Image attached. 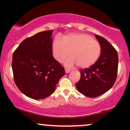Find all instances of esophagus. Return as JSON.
Wrapping results in <instances>:
<instances>
[{
  "label": "esophagus",
  "instance_id": "34e87169",
  "mask_svg": "<svg viewBox=\"0 0 130 130\" xmlns=\"http://www.w3.org/2000/svg\"><path fill=\"white\" fill-rule=\"evenodd\" d=\"M65 73H70V71H71V70H70V69H67V68H65Z\"/></svg>",
  "mask_w": 130,
  "mask_h": 130
}]
</instances>
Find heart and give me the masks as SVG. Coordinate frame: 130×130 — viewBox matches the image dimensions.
<instances>
[{
  "label": "heart",
  "instance_id": "1",
  "mask_svg": "<svg viewBox=\"0 0 130 130\" xmlns=\"http://www.w3.org/2000/svg\"><path fill=\"white\" fill-rule=\"evenodd\" d=\"M53 51L54 58L59 62L71 54L72 56L64 61L67 67L78 65L81 68H88L99 58L101 46L98 41L87 34H71L66 35L64 40L56 37L53 43Z\"/></svg>",
  "mask_w": 130,
  "mask_h": 130
}]
</instances>
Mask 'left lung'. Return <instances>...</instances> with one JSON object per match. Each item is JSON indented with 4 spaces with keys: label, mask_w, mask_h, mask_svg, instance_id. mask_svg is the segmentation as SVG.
I'll return each instance as SVG.
<instances>
[{
    "label": "left lung",
    "mask_w": 130,
    "mask_h": 130,
    "mask_svg": "<svg viewBox=\"0 0 130 130\" xmlns=\"http://www.w3.org/2000/svg\"><path fill=\"white\" fill-rule=\"evenodd\" d=\"M101 46V55L90 68L80 70V78L76 84L77 90L88 97L94 98L111 89L117 78V51L105 38L95 35Z\"/></svg>",
    "instance_id": "obj_1"
}]
</instances>
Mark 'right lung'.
Listing matches in <instances>:
<instances>
[{
    "label": "right lung",
    "mask_w": 130,
    "mask_h": 130,
    "mask_svg": "<svg viewBox=\"0 0 130 130\" xmlns=\"http://www.w3.org/2000/svg\"><path fill=\"white\" fill-rule=\"evenodd\" d=\"M53 30L39 32L21 43L13 55L12 70L19 90L34 100L44 99L65 75L64 68L53 56Z\"/></svg>",
    "instance_id": "1"
}]
</instances>
